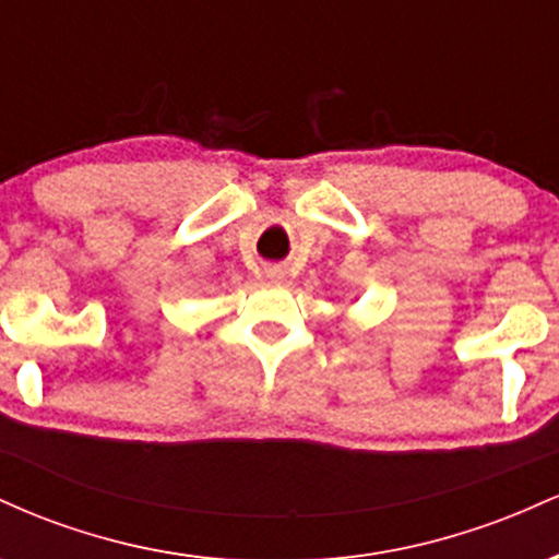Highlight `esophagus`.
<instances>
[{
    "mask_svg": "<svg viewBox=\"0 0 559 559\" xmlns=\"http://www.w3.org/2000/svg\"><path fill=\"white\" fill-rule=\"evenodd\" d=\"M265 278L273 281V284H278V281H284V267L267 265V267H265Z\"/></svg>",
    "mask_w": 559,
    "mask_h": 559,
    "instance_id": "esophagus-1",
    "label": "esophagus"
}]
</instances>
